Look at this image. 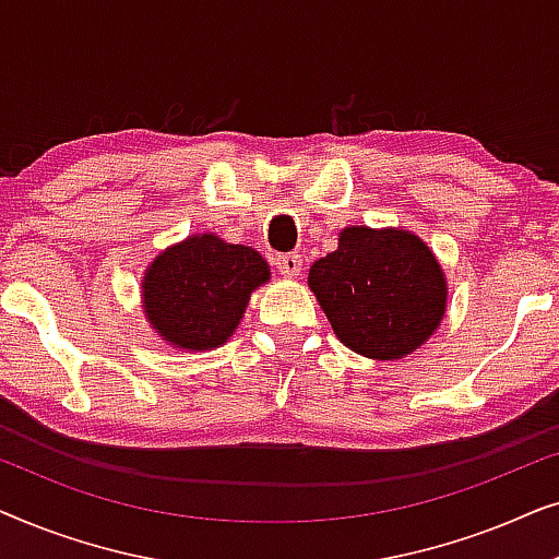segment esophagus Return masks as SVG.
<instances>
[{"mask_svg":"<svg viewBox=\"0 0 559 559\" xmlns=\"http://www.w3.org/2000/svg\"><path fill=\"white\" fill-rule=\"evenodd\" d=\"M274 266H277L280 274H285V277H297L302 270V257L300 254H280L274 259Z\"/></svg>","mask_w":559,"mask_h":559,"instance_id":"esophagus-1","label":"esophagus"}]
</instances>
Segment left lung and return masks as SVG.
<instances>
[{"instance_id":"left-lung-1","label":"left lung","mask_w":559,"mask_h":559,"mask_svg":"<svg viewBox=\"0 0 559 559\" xmlns=\"http://www.w3.org/2000/svg\"><path fill=\"white\" fill-rule=\"evenodd\" d=\"M308 282L343 346L379 361L423 346L445 312L438 259L409 231L346 228Z\"/></svg>"}]
</instances>
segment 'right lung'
Here are the masks:
<instances>
[{
  "label": "right lung",
  "instance_id": "obj_1",
  "mask_svg": "<svg viewBox=\"0 0 559 559\" xmlns=\"http://www.w3.org/2000/svg\"><path fill=\"white\" fill-rule=\"evenodd\" d=\"M270 280L262 254L218 236H190L163 251L144 277V310L155 331L182 348H216L236 331L251 289Z\"/></svg>",
  "mask_w": 559,
  "mask_h": 559
}]
</instances>
